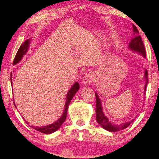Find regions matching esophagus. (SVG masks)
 I'll return each instance as SVG.
<instances>
[{"instance_id":"34e87169","label":"esophagus","mask_w":159,"mask_h":159,"mask_svg":"<svg viewBox=\"0 0 159 159\" xmlns=\"http://www.w3.org/2000/svg\"><path fill=\"white\" fill-rule=\"evenodd\" d=\"M94 75L92 73H88L86 75L84 76L83 79V83L85 84H91L93 80H94Z\"/></svg>"}]
</instances>
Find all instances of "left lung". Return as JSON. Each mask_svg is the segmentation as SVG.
<instances>
[{
	"instance_id": "1",
	"label": "left lung",
	"mask_w": 159,
	"mask_h": 159,
	"mask_svg": "<svg viewBox=\"0 0 159 159\" xmlns=\"http://www.w3.org/2000/svg\"><path fill=\"white\" fill-rule=\"evenodd\" d=\"M132 26H133V32H134V37L132 39L131 42L129 43V48L130 50L140 53V54H141L145 58L146 50H145L144 43L142 42L140 35H139V31H138L136 27L134 25H132ZM144 78L146 79V84L144 86V93L146 94V86H147L148 80V72L146 70H145V73H144ZM95 96H96V106H97L96 120H97V121L98 122V124L103 128L109 132H117V131H120V130L124 129L125 128L128 127V126L134 121V120L128 122H126V123L119 124V125L111 123L110 121H109L107 117L104 115V113L103 112V109H102V105H101V100L99 98V96L97 95V93H95Z\"/></svg>"
}]
</instances>
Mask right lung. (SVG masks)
Segmentation results:
<instances>
[{
  "label": "right lung",
  "mask_w": 159,
  "mask_h": 159,
  "mask_svg": "<svg viewBox=\"0 0 159 159\" xmlns=\"http://www.w3.org/2000/svg\"><path fill=\"white\" fill-rule=\"evenodd\" d=\"M30 43V39H27L23 43L21 44V46H20L19 49L17 52V54H16L15 59L13 60V64H17L18 62H19V61L22 59L23 56L26 54V52L28 50V48H29ZM11 82L12 84L11 77ZM79 87H80L79 84L78 83H75L74 84H73V86L70 88V90L68 91V93L66 95V103H65V107H64V111L62 116L60 117L58 120H57L56 122H54V123L46 125V126H43V127H35V126H33V125L31 126V127L32 128H34V129L37 130V131H39V132L46 134H52L53 132H56V130H58L60 128V126L62 125V124L64 123L65 120H66L68 105H69V104H70V102L71 101L72 97H74V95H75V93L79 91ZM14 105L15 106V103H14Z\"/></svg>",
  "instance_id": "add662e5"
}]
</instances>
